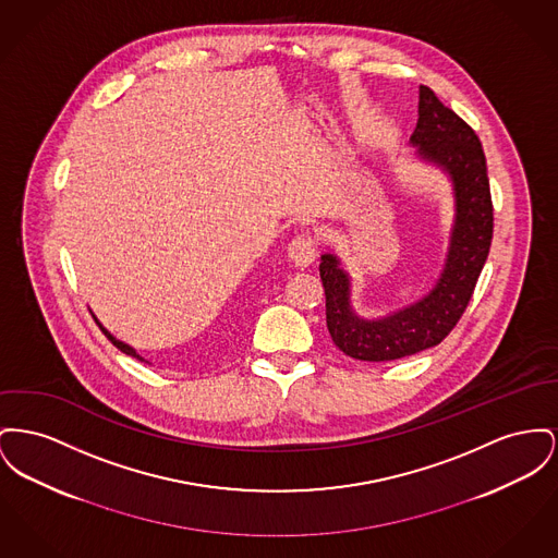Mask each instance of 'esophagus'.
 <instances>
[{
  "label": "esophagus",
  "instance_id": "esophagus-1",
  "mask_svg": "<svg viewBox=\"0 0 558 558\" xmlns=\"http://www.w3.org/2000/svg\"><path fill=\"white\" fill-rule=\"evenodd\" d=\"M316 255H318V246L310 233L296 235L295 240L289 244V259L299 269L310 267L316 259Z\"/></svg>",
  "mask_w": 558,
  "mask_h": 558
}]
</instances>
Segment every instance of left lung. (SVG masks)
Masks as SVG:
<instances>
[{
  "label": "left lung",
  "mask_w": 558,
  "mask_h": 558,
  "mask_svg": "<svg viewBox=\"0 0 558 558\" xmlns=\"http://www.w3.org/2000/svg\"><path fill=\"white\" fill-rule=\"evenodd\" d=\"M417 113V126L411 134L415 156L445 172L453 187L456 215L449 248L429 293L379 318L356 314L350 274L337 255H323L328 332L332 343L356 361H396L438 345L458 325L492 246V192L476 132L427 86H420Z\"/></svg>",
  "instance_id": "obj_1"
}]
</instances>
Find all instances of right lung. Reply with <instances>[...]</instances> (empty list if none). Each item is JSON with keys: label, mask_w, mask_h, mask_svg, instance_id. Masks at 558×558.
<instances>
[{"label": "right lung", "mask_w": 558, "mask_h": 558, "mask_svg": "<svg viewBox=\"0 0 558 558\" xmlns=\"http://www.w3.org/2000/svg\"><path fill=\"white\" fill-rule=\"evenodd\" d=\"M93 318H95V320H97V325H99L100 330H102V332H105V337H107V339H109V341H111V343H113V345H116V348H118V350H120V352H124V354H129V356H132V359H136V361L147 362V361H145V359H143V356H138V354H136V350H134V348H132V345H129V343H124V341H120V339H116V337H113V335H111V332H109V330H107V328H105V327H102V325H100L99 318H97V316H93Z\"/></svg>", "instance_id": "obj_1"}]
</instances>
